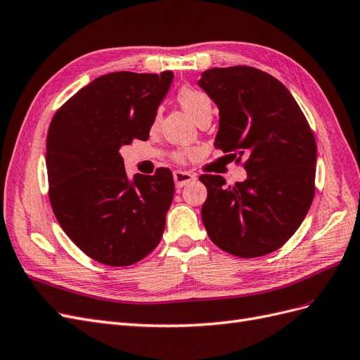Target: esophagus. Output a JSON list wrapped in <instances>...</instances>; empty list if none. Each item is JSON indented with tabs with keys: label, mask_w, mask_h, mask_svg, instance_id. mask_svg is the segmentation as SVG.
Here are the masks:
<instances>
[{
	"label": "esophagus",
	"mask_w": 360,
	"mask_h": 360,
	"mask_svg": "<svg viewBox=\"0 0 360 360\" xmlns=\"http://www.w3.org/2000/svg\"><path fill=\"white\" fill-rule=\"evenodd\" d=\"M173 179H175V185H176V188H182L184 185H187L188 182L194 181V179H195V176L193 175V173H190V172L176 170L175 173H173Z\"/></svg>",
	"instance_id": "34e87169"
}]
</instances>
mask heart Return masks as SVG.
Masks as SVG:
<instances>
[{
	"instance_id": "1",
	"label": "heart",
	"mask_w": 360,
	"mask_h": 360,
	"mask_svg": "<svg viewBox=\"0 0 360 360\" xmlns=\"http://www.w3.org/2000/svg\"><path fill=\"white\" fill-rule=\"evenodd\" d=\"M176 100L181 104V108L187 112L195 122L202 118L212 117V101L200 89H195L193 86H182L178 91ZM176 158L182 160L184 153H176Z\"/></svg>"
}]
</instances>
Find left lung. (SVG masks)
<instances>
[{"instance_id":"left-lung-1","label":"left lung","mask_w":360,"mask_h":360,"mask_svg":"<svg viewBox=\"0 0 360 360\" xmlns=\"http://www.w3.org/2000/svg\"><path fill=\"white\" fill-rule=\"evenodd\" d=\"M199 86L219 109L214 146L245 157L247 170L229 187L219 175L199 178L207 188L205 229L231 256H266L295 235L314 199V134L290 91L259 68H211Z\"/></svg>"}]
</instances>
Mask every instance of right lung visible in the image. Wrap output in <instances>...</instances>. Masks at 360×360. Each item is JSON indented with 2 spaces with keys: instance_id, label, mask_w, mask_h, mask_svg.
<instances>
[{
  "instance_id": "right-lung-1",
  "label": "right lung",
  "mask_w": 360,
  "mask_h": 360,
  "mask_svg": "<svg viewBox=\"0 0 360 360\" xmlns=\"http://www.w3.org/2000/svg\"><path fill=\"white\" fill-rule=\"evenodd\" d=\"M173 73L100 76L56 110L46 141L49 200L63 230L88 257L130 266L161 240L175 184L160 167L127 178L122 145L148 141Z\"/></svg>"
}]
</instances>
